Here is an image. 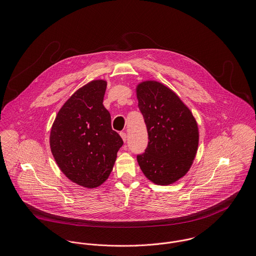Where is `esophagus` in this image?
<instances>
[{
    "label": "esophagus",
    "mask_w": 256,
    "mask_h": 256,
    "mask_svg": "<svg viewBox=\"0 0 256 256\" xmlns=\"http://www.w3.org/2000/svg\"><path fill=\"white\" fill-rule=\"evenodd\" d=\"M120 136H121L122 140H123L124 142H126V140H127V135H126V133H125V132H121V133H120Z\"/></svg>",
    "instance_id": "34e87169"
}]
</instances>
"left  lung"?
<instances>
[{
	"label": "left lung",
	"mask_w": 256,
	"mask_h": 256,
	"mask_svg": "<svg viewBox=\"0 0 256 256\" xmlns=\"http://www.w3.org/2000/svg\"><path fill=\"white\" fill-rule=\"evenodd\" d=\"M148 143L137 160L146 178L168 185L183 178L195 158L199 131L192 112L170 88L156 80L136 88Z\"/></svg>",
	"instance_id": "left-lung-1"
}]
</instances>
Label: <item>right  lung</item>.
<instances>
[{"label": "right lung", "mask_w": 256, "mask_h": 256, "mask_svg": "<svg viewBox=\"0 0 256 256\" xmlns=\"http://www.w3.org/2000/svg\"><path fill=\"white\" fill-rule=\"evenodd\" d=\"M106 84L96 80L78 88L59 110L50 132V148L59 168L86 188L108 178L123 145L102 104Z\"/></svg>", "instance_id": "obj_1"}]
</instances>
